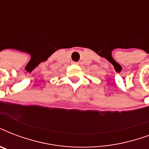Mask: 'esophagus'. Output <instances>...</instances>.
<instances>
[{"instance_id":"1","label":"esophagus","mask_w":149,"mask_h":149,"mask_svg":"<svg viewBox=\"0 0 149 149\" xmlns=\"http://www.w3.org/2000/svg\"><path fill=\"white\" fill-rule=\"evenodd\" d=\"M74 64H78V62H74Z\"/></svg>"}]
</instances>
